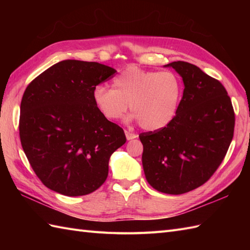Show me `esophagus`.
<instances>
[{"label": "esophagus", "instance_id": "34e87169", "mask_svg": "<svg viewBox=\"0 0 250 250\" xmlns=\"http://www.w3.org/2000/svg\"><path fill=\"white\" fill-rule=\"evenodd\" d=\"M125 132L126 140H128V141H130V140H133V139H135V137H137V135H136L135 133H133V132L128 131V130H125Z\"/></svg>", "mask_w": 250, "mask_h": 250}]
</instances>
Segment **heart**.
I'll list each match as a JSON object with an SVG mask.
<instances>
[{
	"mask_svg": "<svg viewBox=\"0 0 250 250\" xmlns=\"http://www.w3.org/2000/svg\"><path fill=\"white\" fill-rule=\"evenodd\" d=\"M92 98L102 115L117 120L130 104L143 129H162L172 121L182 98V82L172 71H147L129 66L113 81V89L97 86Z\"/></svg>",
	"mask_w": 250,
	"mask_h": 250,
	"instance_id": "heart-1",
	"label": "heart"
}]
</instances>
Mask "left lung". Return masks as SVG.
Masks as SVG:
<instances>
[{
    "instance_id": "1",
    "label": "left lung",
    "mask_w": 250,
    "mask_h": 250,
    "mask_svg": "<svg viewBox=\"0 0 250 250\" xmlns=\"http://www.w3.org/2000/svg\"><path fill=\"white\" fill-rule=\"evenodd\" d=\"M172 66L185 89L176 115L162 129L140 134L148 184L167 194L200 187L219 167L234 133L235 114L219 81L185 61Z\"/></svg>"
}]
</instances>
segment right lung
<instances>
[{
    "mask_svg": "<svg viewBox=\"0 0 250 250\" xmlns=\"http://www.w3.org/2000/svg\"><path fill=\"white\" fill-rule=\"evenodd\" d=\"M98 62L63 60L32 81L20 104L19 136L36 176L67 196L104 184L109 158L125 144L124 129L107 120L92 93L114 76Z\"/></svg>",
    "mask_w": 250,
    "mask_h": 250,
    "instance_id": "right-lung-1",
    "label": "right lung"
}]
</instances>
